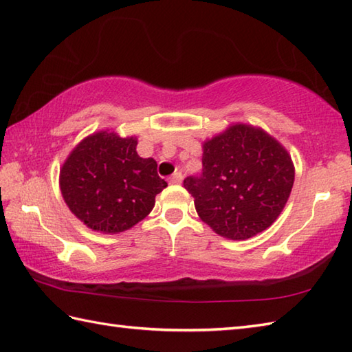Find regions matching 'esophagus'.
<instances>
[{"instance_id": "1", "label": "esophagus", "mask_w": 352, "mask_h": 352, "mask_svg": "<svg viewBox=\"0 0 352 352\" xmlns=\"http://www.w3.org/2000/svg\"><path fill=\"white\" fill-rule=\"evenodd\" d=\"M182 180H183L182 172H175V174H172V175L169 177V183H170V184H180Z\"/></svg>"}]
</instances>
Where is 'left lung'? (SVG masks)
Returning <instances> with one entry per match:
<instances>
[{
  "label": "left lung",
  "instance_id": "obj_1",
  "mask_svg": "<svg viewBox=\"0 0 352 352\" xmlns=\"http://www.w3.org/2000/svg\"><path fill=\"white\" fill-rule=\"evenodd\" d=\"M295 180L292 157L260 126L233 124L203 144V172L184 188L216 234L245 241L271 227Z\"/></svg>",
  "mask_w": 352,
  "mask_h": 352
}]
</instances>
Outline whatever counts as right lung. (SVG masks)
Returning <instances> with one entry per match:
<instances>
[{"label": "right lung", "instance_id": "1", "mask_svg": "<svg viewBox=\"0 0 352 352\" xmlns=\"http://www.w3.org/2000/svg\"><path fill=\"white\" fill-rule=\"evenodd\" d=\"M138 138L101 130L85 138L60 168V192L86 227L104 234L130 230L149 214L168 183L154 159H142Z\"/></svg>", "mask_w": 352, "mask_h": 352}]
</instances>
